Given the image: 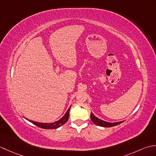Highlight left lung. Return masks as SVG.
Here are the masks:
<instances>
[{"instance_id":"1","label":"left lung","mask_w":156,"mask_h":156,"mask_svg":"<svg viewBox=\"0 0 156 156\" xmlns=\"http://www.w3.org/2000/svg\"><path fill=\"white\" fill-rule=\"evenodd\" d=\"M90 119L93 122L95 125L100 126V127H113V126L118 125L119 124H121V122H122V121L116 122H108L107 121H105L103 120H101V119L97 118V117H95L92 112L90 113Z\"/></svg>"}]
</instances>
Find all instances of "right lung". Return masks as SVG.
I'll return each instance as SVG.
<instances>
[{
  "mask_svg": "<svg viewBox=\"0 0 156 156\" xmlns=\"http://www.w3.org/2000/svg\"><path fill=\"white\" fill-rule=\"evenodd\" d=\"M70 107L68 108V110L67 111V112H66V114L64 115V117L61 118L59 120H58L57 121H55L54 122H50V123H44V122H35V121H33L31 120H29V121H30L31 122H32L33 124H34L35 125L37 126V127L42 128V129H57L59 127H61V126H62L63 125H64L66 122L68 121V119H69V109H70Z\"/></svg>",
  "mask_w": 156,
  "mask_h": 156,
  "instance_id": "1",
  "label": "right lung"
}]
</instances>
